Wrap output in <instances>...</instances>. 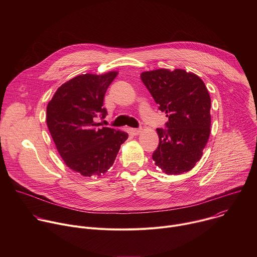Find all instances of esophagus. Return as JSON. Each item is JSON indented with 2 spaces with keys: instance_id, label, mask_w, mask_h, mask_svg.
<instances>
[{
  "instance_id": "esophagus-1",
  "label": "esophagus",
  "mask_w": 257,
  "mask_h": 257,
  "mask_svg": "<svg viewBox=\"0 0 257 257\" xmlns=\"http://www.w3.org/2000/svg\"><path fill=\"white\" fill-rule=\"evenodd\" d=\"M130 131H131V133H132L133 135H138V134L141 133L142 130H141V129H138V128H131Z\"/></svg>"
}]
</instances>
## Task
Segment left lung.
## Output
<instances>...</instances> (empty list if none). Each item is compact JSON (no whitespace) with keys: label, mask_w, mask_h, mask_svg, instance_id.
I'll return each instance as SVG.
<instances>
[{"label":"left lung","mask_w":257,"mask_h":257,"mask_svg":"<svg viewBox=\"0 0 257 257\" xmlns=\"http://www.w3.org/2000/svg\"><path fill=\"white\" fill-rule=\"evenodd\" d=\"M140 77L169 118L166 130L157 129L160 143L153 160L168 175L190 171L210 134V96L204 82L183 69L145 71Z\"/></svg>","instance_id":"1"}]
</instances>
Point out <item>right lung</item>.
Listing matches in <instances>:
<instances>
[{
    "label": "right lung",
    "instance_id": "add662e5",
    "mask_svg": "<svg viewBox=\"0 0 257 257\" xmlns=\"http://www.w3.org/2000/svg\"><path fill=\"white\" fill-rule=\"evenodd\" d=\"M117 75V71L77 75L57 89L47 106V125L59 155L85 177L106 173L128 138L125 131L98 128L95 122L106 115L103 97Z\"/></svg>",
    "mask_w": 257,
    "mask_h": 257
}]
</instances>
